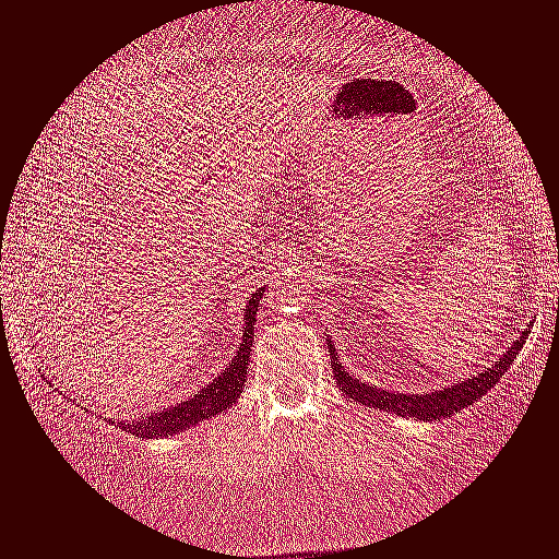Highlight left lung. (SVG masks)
<instances>
[{
	"label": "left lung",
	"mask_w": 559,
	"mask_h": 559,
	"mask_svg": "<svg viewBox=\"0 0 559 559\" xmlns=\"http://www.w3.org/2000/svg\"><path fill=\"white\" fill-rule=\"evenodd\" d=\"M528 332H523L521 340H515L508 353L500 357L498 365L492 368L481 370L479 376L474 378H464V381L448 385V389H436L430 394H399V391H383L376 389V385L360 381L353 373L344 370V365L336 360V349L332 347V357H334V378L336 385L355 402H360L365 406H373V409H383V412H394L399 417H417L419 423H436V419H448L453 417L456 412L466 409V406L477 402L492 389L495 383L500 381L502 373L511 368V362L519 355V349L523 347V340H526Z\"/></svg>",
	"instance_id": "8db88e82"
}]
</instances>
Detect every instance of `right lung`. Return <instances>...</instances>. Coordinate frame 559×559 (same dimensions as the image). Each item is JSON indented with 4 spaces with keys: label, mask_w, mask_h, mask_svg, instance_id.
<instances>
[{
    "label": "right lung",
    "mask_w": 559,
    "mask_h": 559,
    "mask_svg": "<svg viewBox=\"0 0 559 559\" xmlns=\"http://www.w3.org/2000/svg\"><path fill=\"white\" fill-rule=\"evenodd\" d=\"M261 298V290H257L251 298L246 300L243 308V323H240V342L238 349L233 353V360L227 362L223 373L212 378L210 385H204L202 391H197L194 396L181 399V402L168 406V409L150 412L147 417H134V419H121L119 427L127 432H134L140 438H163V436H176V432H186L189 427H197L204 419L219 415V412L230 409L236 404V399L243 394L246 383V370L251 362V342H253V323H257V306ZM114 425V417L108 419Z\"/></svg>",
    "instance_id": "1"
}]
</instances>
